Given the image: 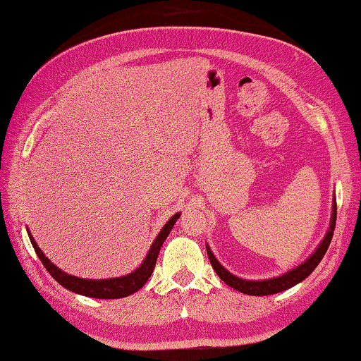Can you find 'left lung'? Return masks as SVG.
<instances>
[{
  "instance_id": "1",
  "label": "left lung",
  "mask_w": 361,
  "mask_h": 361,
  "mask_svg": "<svg viewBox=\"0 0 361 361\" xmlns=\"http://www.w3.org/2000/svg\"><path fill=\"white\" fill-rule=\"evenodd\" d=\"M335 221H337V203H334V206H332L331 226H329L328 233H326L324 240L322 241V245L317 247V250L311 255V258H307L303 264L295 267L294 271L279 276V279H271V280H263V281L243 280V279H238V276L232 275L231 272L226 271L224 267L219 262H216V258L214 257V254L211 252V249L209 247H207V255H209V259H211V264L215 269V272L219 274L220 279L226 284H228V286L237 289V290L243 292V294H247V295H272V294H276V292L286 290L292 286H295V284L303 281L306 276L312 274V271L318 266V263L322 262V258L324 257L326 250H328V247L331 245L334 229H335Z\"/></svg>"
}]
</instances>
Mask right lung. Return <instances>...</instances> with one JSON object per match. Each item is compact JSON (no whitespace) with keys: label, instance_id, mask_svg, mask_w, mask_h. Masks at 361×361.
I'll use <instances>...</instances> for the list:
<instances>
[{"label":"right lung","instance_id":"add662e5","mask_svg":"<svg viewBox=\"0 0 361 361\" xmlns=\"http://www.w3.org/2000/svg\"><path fill=\"white\" fill-rule=\"evenodd\" d=\"M178 216L180 214H175L172 219L166 223L161 232L158 233L157 240L154 241L152 247L149 249V254L145 258V262H142V264L135 272H132L126 276H120V279H111V280H85V279H78V276L64 274L61 269H58L55 264L50 263L47 257H44V254L41 252V249L37 246V243L32 238V235H29V238L38 258L41 259V263L44 264L47 272L66 289L75 292V294H81L92 298H103V300L123 298V297L132 295L133 292L141 289L149 280V276L152 275L163 243L167 238V235H169V232L172 231L175 221L178 220Z\"/></svg>","mask_w":361,"mask_h":361}]
</instances>
